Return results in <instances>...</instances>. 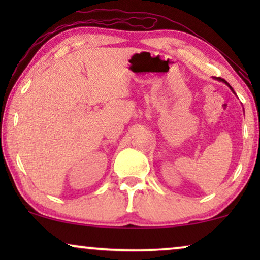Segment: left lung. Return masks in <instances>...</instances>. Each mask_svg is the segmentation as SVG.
<instances>
[{"label": "left lung", "instance_id": "1", "mask_svg": "<svg viewBox=\"0 0 260 260\" xmlns=\"http://www.w3.org/2000/svg\"><path fill=\"white\" fill-rule=\"evenodd\" d=\"M218 80H220V81H223V83H226V84H227V85H229V86H230V84H229V83H227V81H226L225 79H221V78H218ZM230 88H231V90H232V91H233V88H232V87H231V86H230ZM233 92H234V91H233Z\"/></svg>", "mask_w": 260, "mask_h": 260}]
</instances>
